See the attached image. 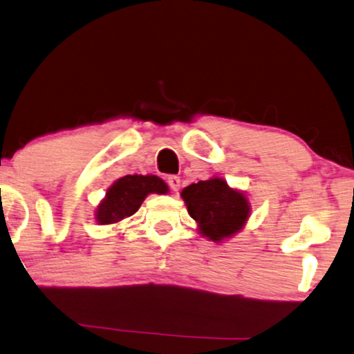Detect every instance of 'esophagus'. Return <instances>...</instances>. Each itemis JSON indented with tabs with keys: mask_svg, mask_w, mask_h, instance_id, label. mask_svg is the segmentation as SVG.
Wrapping results in <instances>:
<instances>
[{
	"mask_svg": "<svg viewBox=\"0 0 354 354\" xmlns=\"http://www.w3.org/2000/svg\"><path fill=\"white\" fill-rule=\"evenodd\" d=\"M168 185H169V187H171L173 192L180 191V187H181L180 176H169V178H168Z\"/></svg>",
	"mask_w": 354,
	"mask_h": 354,
	"instance_id": "34e87169",
	"label": "esophagus"
}]
</instances>
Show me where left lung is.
I'll use <instances>...</instances> for the list:
<instances>
[{
    "label": "left lung",
    "instance_id": "left-lung-1",
    "mask_svg": "<svg viewBox=\"0 0 354 354\" xmlns=\"http://www.w3.org/2000/svg\"><path fill=\"white\" fill-rule=\"evenodd\" d=\"M181 197L197 223V233L216 244L236 236L251 216L246 192L232 187L220 176L192 183L181 191Z\"/></svg>",
    "mask_w": 354,
    "mask_h": 354
}]
</instances>
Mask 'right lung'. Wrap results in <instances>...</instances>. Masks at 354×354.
<instances>
[{
	"mask_svg": "<svg viewBox=\"0 0 354 354\" xmlns=\"http://www.w3.org/2000/svg\"><path fill=\"white\" fill-rule=\"evenodd\" d=\"M168 185L155 174H126L106 189L98 202L95 221L98 225H118L134 215L149 194H168Z\"/></svg>",
	"mask_w": 354,
	"mask_h": 354,
	"instance_id": "right-lung-1",
	"label": "right lung"
}]
</instances>
